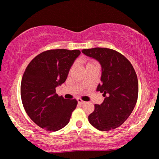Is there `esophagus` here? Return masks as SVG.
I'll use <instances>...</instances> for the list:
<instances>
[{
	"label": "esophagus",
	"mask_w": 159,
	"mask_h": 159,
	"mask_svg": "<svg viewBox=\"0 0 159 159\" xmlns=\"http://www.w3.org/2000/svg\"><path fill=\"white\" fill-rule=\"evenodd\" d=\"M77 102H78V103H80V104H84V103H85V102H84V101H82V100L80 99V98H78V99H77Z\"/></svg>",
	"instance_id": "obj_1"
}]
</instances>
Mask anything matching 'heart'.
Masks as SVG:
<instances>
[{
	"label": "heart",
	"instance_id": "1",
	"mask_svg": "<svg viewBox=\"0 0 159 159\" xmlns=\"http://www.w3.org/2000/svg\"><path fill=\"white\" fill-rule=\"evenodd\" d=\"M84 64H85V66L86 67L93 66V65L98 64L97 62L93 60V59H90V58H87V59H84Z\"/></svg>",
	"mask_w": 159,
	"mask_h": 159
}]
</instances>
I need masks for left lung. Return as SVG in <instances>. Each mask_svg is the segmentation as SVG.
I'll list each match as a JSON object with an SVG mask.
<instances>
[{
    "mask_svg": "<svg viewBox=\"0 0 159 159\" xmlns=\"http://www.w3.org/2000/svg\"><path fill=\"white\" fill-rule=\"evenodd\" d=\"M82 53L98 61L102 66L101 84L97 91L105 99L89 115L91 125L101 131L121 126L132 114L138 96V81L131 63L122 54L106 48L83 49Z\"/></svg>",
    "mask_w": 159,
    "mask_h": 159,
    "instance_id": "left-lung-1",
    "label": "left lung"
}]
</instances>
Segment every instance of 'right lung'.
<instances>
[{
    "instance_id": "right-lung-1",
    "label": "right lung",
    "mask_w": 159,
    "mask_h": 159,
    "mask_svg": "<svg viewBox=\"0 0 159 159\" xmlns=\"http://www.w3.org/2000/svg\"><path fill=\"white\" fill-rule=\"evenodd\" d=\"M80 54L79 50H48L35 56L25 69L21 82L23 106L30 118L47 131L64 127L77 107V100L58 96L56 88L66 81Z\"/></svg>"
}]
</instances>
